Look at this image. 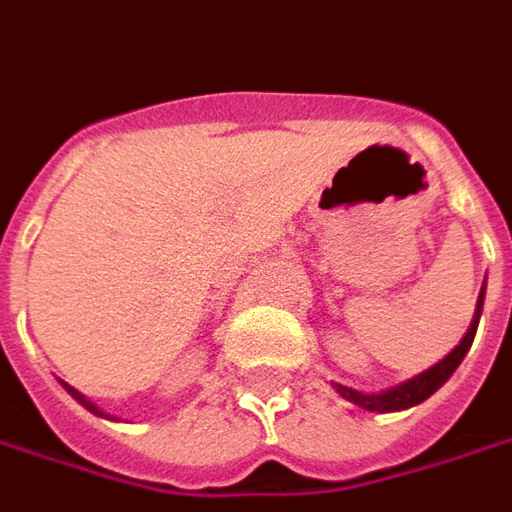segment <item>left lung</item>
Segmentation results:
<instances>
[{"mask_svg":"<svg viewBox=\"0 0 512 512\" xmlns=\"http://www.w3.org/2000/svg\"><path fill=\"white\" fill-rule=\"evenodd\" d=\"M482 301H485V287H482V292H479L477 315H474V323H471V329H468V334L463 337V343L457 345L449 357L440 359L435 368L424 370L421 376H415V379H410V382L398 384V387H390V390H384V393H359V390H351V387H345V384L331 382L334 384V390H337L343 398H348V401L359 404L362 410H370V412H396V410H407V407L421 404L424 398H429L435 390H438L440 384H446V379H449L451 373L457 370V365H460L465 354H468V348H471V343H474V334H477Z\"/></svg>","mask_w":512,"mask_h":512,"instance_id":"obj_1","label":"left lung"}]
</instances>
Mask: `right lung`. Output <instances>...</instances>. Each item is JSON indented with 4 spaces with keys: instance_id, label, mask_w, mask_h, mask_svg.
<instances>
[{
    "instance_id": "1",
    "label": "right lung",
    "mask_w": 512,
    "mask_h": 512,
    "mask_svg": "<svg viewBox=\"0 0 512 512\" xmlns=\"http://www.w3.org/2000/svg\"><path fill=\"white\" fill-rule=\"evenodd\" d=\"M63 387H66V390H69V393H72V396L77 398V401H80V404H83V407H86L88 412H94V415H102V412L97 410V407H94V404H91V401H86V396H80V393H77V390H74V387H69V384H63Z\"/></svg>"
}]
</instances>
